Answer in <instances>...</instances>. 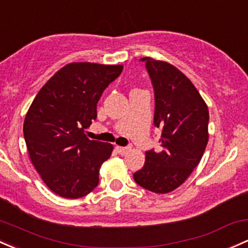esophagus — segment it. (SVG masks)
Masks as SVG:
<instances>
[{"instance_id":"34e87169","label":"esophagus","mask_w":248,"mask_h":248,"mask_svg":"<svg viewBox=\"0 0 248 248\" xmlns=\"http://www.w3.org/2000/svg\"><path fill=\"white\" fill-rule=\"evenodd\" d=\"M115 148H116L117 153H119V155H126V153H128L129 151H131V147H122V146H116Z\"/></svg>"}]
</instances>
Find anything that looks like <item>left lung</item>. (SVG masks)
Wrapping results in <instances>:
<instances>
[{"instance_id":"1","label":"left lung","mask_w":248,"mask_h":248,"mask_svg":"<svg viewBox=\"0 0 248 248\" xmlns=\"http://www.w3.org/2000/svg\"><path fill=\"white\" fill-rule=\"evenodd\" d=\"M155 88V126L161 129L160 152H146L135 183L155 194L181 186L200 164L207 147L209 111L191 80L170 62L145 57Z\"/></svg>"}]
</instances>
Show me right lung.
Segmentation results:
<instances>
[{
  "label": "right lung",
  "instance_id": "right-lung-1",
  "mask_svg": "<svg viewBox=\"0 0 248 248\" xmlns=\"http://www.w3.org/2000/svg\"><path fill=\"white\" fill-rule=\"evenodd\" d=\"M122 65L70 62L57 71L33 100L23 122L31 161L49 190L79 199L98 184L101 165L113 145L90 140L84 129L96 119L102 93Z\"/></svg>",
  "mask_w": 248,
  "mask_h": 248
}]
</instances>
